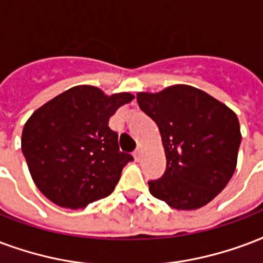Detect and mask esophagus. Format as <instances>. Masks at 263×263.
Listing matches in <instances>:
<instances>
[{
    "mask_svg": "<svg viewBox=\"0 0 263 263\" xmlns=\"http://www.w3.org/2000/svg\"><path fill=\"white\" fill-rule=\"evenodd\" d=\"M134 157H135V160H137V161L141 160V159H142V151H141V149H138V151L134 153Z\"/></svg>",
    "mask_w": 263,
    "mask_h": 263,
    "instance_id": "obj_1",
    "label": "esophagus"
}]
</instances>
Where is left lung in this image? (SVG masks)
I'll use <instances>...</instances> for the list:
<instances>
[{
  "label": "left lung",
  "instance_id": "1",
  "mask_svg": "<svg viewBox=\"0 0 263 263\" xmlns=\"http://www.w3.org/2000/svg\"><path fill=\"white\" fill-rule=\"evenodd\" d=\"M138 104L159 126L167 166L149 191L177 211H194L219 195L237 166L241 143L235 112L203 90L174 85L139 92Z\"/></svg>",
  "mask_w": 263,
  "mask_h": 263
}]
</instances>
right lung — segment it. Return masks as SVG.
<instances>
[{
    "label": "right lung",
    "instance_id": "add662e5",
    "mask_svg": "<svg viewBox=\"0 0 263 263\" xmlns=\"http://www.w3.org/2000/svg\"><path fill=\"white\" fill-rule=\"evenodd\" d=\"M132 99L131 93L107 96L81 85L33 112L23 126L22 153L43 195L62 208L81 209L114 191L134 157L120 152L108 120Z\"/></svg>",
    "mask_w": 263,
    "mask_h": 263
}]
</instances>
